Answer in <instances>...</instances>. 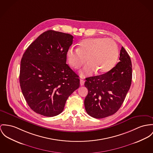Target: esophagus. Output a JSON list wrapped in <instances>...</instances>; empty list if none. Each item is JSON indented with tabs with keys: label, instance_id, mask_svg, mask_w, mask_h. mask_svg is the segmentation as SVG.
<instances>
[{
	"label": "esophagus",
	"instance_id": "obj_1",
	"mask_svg": "<svg viewBox=\"0 0 153 153\" xmlns=\"http://www.w3.org/2000/svg\"><path fill=\"white\" fill-rule=\"evenodd\" d=\"M84 82H85V81H84V80H82V79H80V85H83L84 84Z\"/></svg>",
	"mask_w": 153,
	"mask_h": 153
}]
</instances>
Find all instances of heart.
Segmentation results:
<instances>
[{
	"label": "heart",
	"mask_w": 153,
	"mask_h": 153,
	"mask_svg": "<svg viewBox=\"0 0 153 153\" xmlns=\"http://www.w3.org/2000/svg\"><path fill=\"white\" fill-rule=\"evenodd\" d=\"M69 64L79 69L86 62L88 63L80 71L82 77L91 76L95 71L102 74L111 71L116 65L119 49L117 43L105 38H90L83 39L79 47L69 48L66 53Z\"/></svg>",
	"instance_id": "obj_1"
}]
</instances>
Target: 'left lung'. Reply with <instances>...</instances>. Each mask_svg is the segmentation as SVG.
<instances>
[{
  "label": "left lung",
  "instance_id": "obj_1",
  "mask_svg": "<svg viewBox=\"0 0 153 153\" xmlns=\"http://www.w3.org/2000/svg\"><path fill=\"white\" fill-rule=\"evenodd\" d=\"M117 65L105 74L85 79L88 94L84 100L87 113L93 118H106L116 113L129 90L132 66L124 48L120 51Z\"/></svg>",
  "mask_w": 153,
  "mask_h": 153
}]
</instances>
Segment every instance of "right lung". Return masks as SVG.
Returning <instances> with one entry per match:
<instances>
[{
    "label": "right lung",
    "instance_id": "obj_1",
    "mask_svg": "<svg viewBox=\"0 0 153 153\" xmlns=\"http://www.w3.org/2000/svg\"><path fill=\"white\" fill-rule=\"evenodd\" d=\"M73 39L69 34L48 30L23 55L20 87L27 103L37 114L48 117L59 115L68 97L80 86L79 76L66 64Z\"/></svg>",
    "mask_w": 153,
    "mask_h": 153
}]
</instances>
